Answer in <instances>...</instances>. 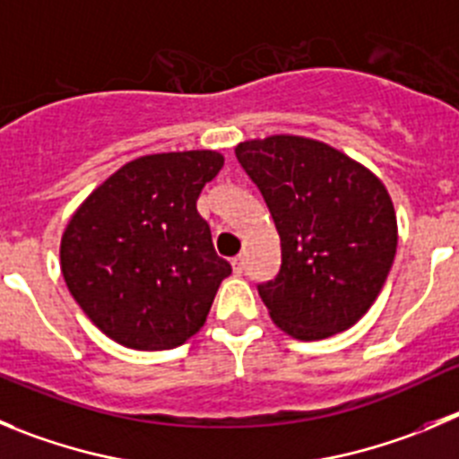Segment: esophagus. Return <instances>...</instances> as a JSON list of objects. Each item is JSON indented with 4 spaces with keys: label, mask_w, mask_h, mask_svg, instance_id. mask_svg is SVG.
I'll list each match as a JSON object with an SVG mask.
<instances>
[{
    "label": "esophagus",
    "mask_w": 459,
    "mask_h": 459,
    "mask_svg": "<svg viewBox=\"0 0 459 459\" xmlns=\"http://www.w3.org/2000/svg\"><path fill=\"white\" fill-rule=\"evenodd\" d=\"M230 264H233V273H238V276L244 272V258H242V255H238V258L230 260Z\"/></svg>",
    "instance_id": "34e87169"
}]
</instances>
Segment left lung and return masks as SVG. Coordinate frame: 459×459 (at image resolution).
Here are the masks:
<instances>
[{
	"label": "left lung",
	"mask_w": 459,
	"mask_h": 459,
	"mask_svg": "<svg viewBox=\"0 0 459 459\" xmlns=\"http://www.w3.org/2000/svg\"><path fill=\"white\" fill-rule=\"evenodd\" d=\"M281 238V269L258 285L272 321L294 340L349 331L383 290L398 244L385 183L340 149L303 135L235 147Z\"/></svg>",
	"instance_id": "8db88e82"
}]
</instances>
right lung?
<instances>
[{"label": "right lung", "instance_id": "obj_1", "mask_svg": "<svg viewBox=\"0 0 459 459\" xmlns=\"http://www.w3.org/2000/svg\"><path fill=\"white\" fill-rule=\"evenodd\" d=\"M224 156L149 153L119 167L74 210L61 238L65 285L94 326L135 351L186 344L205 324L230 264L196 212Z\"/></svg>", "mask_w": 459, "mask_h": 459}]
</instances>
